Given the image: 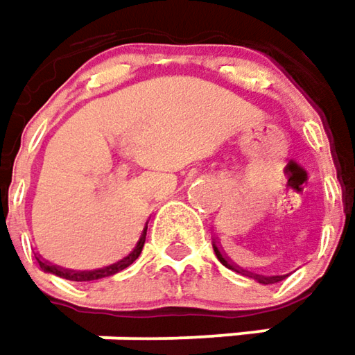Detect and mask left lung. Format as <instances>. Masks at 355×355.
Here are the masks:
<instances>
[{
  "label": "left lung",
  "mask_w": 355,
  "mask_h": 355,
  "mask_svg": "<svg viewBox=\"0 0 355 355\" xmlns=\"http://www.w3.org/2000/svg\"><path fill=\"white\" fill-rule=\"evenodd\" d=\"M214 253H216V257L220 259V263H222V265H226L227 269H234V271H238V273H243V275L251 277V279H255V281H257V283H261V285H273V283H279V281H283V279L287 277V275L267 277V275H257V273H251V271H243V269H239V267H236V265H232V261H230L226 255L222 253V250L218 248V243H216V241H214Z\"/></svg>",
  "instance_id": "1"
}]
</instances>
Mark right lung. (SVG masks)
Returning <instances> with one entry per match:
<instances>
[{
  "instance_id": "add662e5",
  "label": "right lung",
  "mask_w": 355,
  "mask_h": 355,
  "mask_svg": "<svg viewBox=\"0 0 355 355\" xmlns=\"http://www.w3.org/2000/svg\"><path fill=\"white\" fill-rule=\"evenodd\" d=\"M147 224H149V222H145V226H143V230H141L137 241L133 243V248L125 251L121 257H117L114 263L105 265V267L88 269V271H72V269H62V267H58V265L49 263L46 259H43L41 255H35V259H37V265L43 269L44 273H53V275L62 277V279H68V281H98V279H104V277L116 275V273H119L121 269L129 267V265H131V263L135 261V259L141 255L143 245H145V236H147Z\"/></svg>"
}]
</instances>
